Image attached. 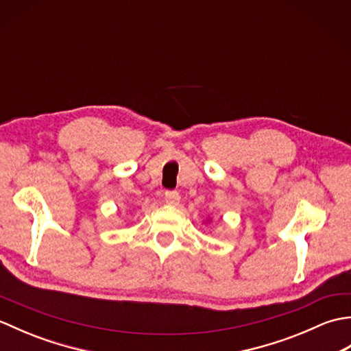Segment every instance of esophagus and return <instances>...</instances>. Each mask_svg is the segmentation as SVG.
Wrapping results in <instances>:
<instances>
[{
  "mask_svg": "<svg viewBox=\"0 0 351 351\" xmlns=\"http://www.w3.org/2000/svg\"><path fill=\"white\" fill-rule=\"evenodd\" d=\"M180 199H181V196H180V193L178 191H166L164 193V200H166L167 204H170V205H176L178 202H180Z\"/></svg>",
  "mask_w": 351,
  "mask_h": 351,
  "instance_id": "1",
  "label": "esophagus"
}]
</instances>
